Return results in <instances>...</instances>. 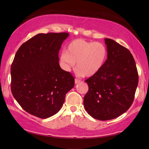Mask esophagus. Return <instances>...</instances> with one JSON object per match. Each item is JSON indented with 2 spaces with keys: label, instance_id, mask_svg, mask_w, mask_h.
Wrapping results in <instances>:
<instances>
[{
  "label": "esophagus",
  "instance_id": "1",
  "mask_svg": "<svg viewBox=\"0 0 149 149\" xmlns=\"http://www.w3.org/2000/svg\"><path fill=\"white\" fill-rule=\"evenodd\" d=\"M80 82H81V81L77 79H75V84H78V83H79Z\"/></svg>",
  "mask_w": 149,
  "mask_h": 149
}]
</instances>
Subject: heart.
Masks as SVG:
<instances>
[{
  "mask_svg": "<svg viewBox=\"0 0 149 149\" xmlns=\"http://www.w3.org/2000/svg\"><path fill=\"white\" fill-rule=\"evenodd\" d=\"M107 59V49L104 44L83 39L72 40L66 47V52H63L60 56V61L65 70H70L77 63L79 74L87 77L98 74Z\"/></svg>",
  "mask_w": 149,
  "mask_h": 149,
  "instance_id": "1",
  "label": "heart"
}]
</instances>
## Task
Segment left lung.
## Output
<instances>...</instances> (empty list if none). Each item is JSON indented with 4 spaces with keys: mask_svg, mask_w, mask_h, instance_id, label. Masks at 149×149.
Instances as JSON below:
<instances>
[{
    "mask_svg": "<svg viewBox=\"0 0 149 149\" xmlns=\"http://www.w3.org/2000/svg\"><path fill=\"white\" fill-rule=\"evenodd\" d=\"M107 59L102 70L88 79L89 90L84 106L93 118H115L127 111L134 100L138 74L131 52L113 40L105 38Z\"/></svg>",
    "mask_w": 149,
    "mask_h": 149,
    "instance_id": "obj_1",
    "label": "left lung"
}]
</instances>
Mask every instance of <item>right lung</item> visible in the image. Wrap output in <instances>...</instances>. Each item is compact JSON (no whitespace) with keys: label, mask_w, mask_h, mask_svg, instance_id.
Returning a JSON list of instances; mask_svg holds the SVG:
<instances>
[{"label":"right lung","mask_w":149,"mask_h":149,"mask_svg":"<svg viewBox=\"0 0 149 149\" xmlns=\"http://www.w3.org/2000/svg\"><path fill=\"white\" fill-rule=\"evenodd\" d=\"M67 33H40L22 44L11 67V89L20 106L41 118L61 109L74 78L59 65L58 54Z\"/></svg>","instance_id":"obj_1"}]
</instances>
